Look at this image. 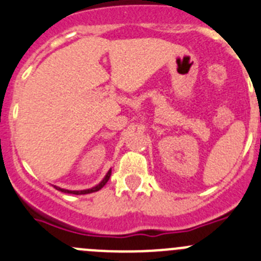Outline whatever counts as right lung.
Listing matches in <instances>:
<instances>
[{
  "instance_id": "right-lung-1",
  "label": "right lung",
  "mask_w": 261,
  "mask_h": 261,
  "mask_svg": "<svg viewBox=\"0 0 261 261\" xmlns=\"http://www.w3.org/2000/svg\"><path fill=\"white\" fill-rule=\"evenodd\" d=\"M111 169L110 171L107 172V174H106V177L105 178L102 179V181L99 182V184L97 185V186H94V187H92V189H88V190H80V191H71V190H66V189H61V187H57V186H55L56 189L58 190V191H61V192H66V194H74V195H85V194H90V192H95V191H98V190H100L102 189L103 186H105L106 184H107L108 182V179H110V177H111Z\"/></svg>"
}]
</instances>
